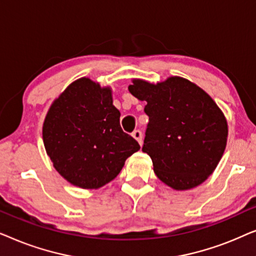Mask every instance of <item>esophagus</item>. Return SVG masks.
<instances>
[{"mask_svg": "<svg viewBox=\"0 0 256 256\" xmlns=\"http://www.w3.org/2000/svg\"><path fill=\"white\" fill-rule=\"evenodd\" d=\"M132 136L134 138L136 141L138 142L140 146H142V141H143V135L141 130H134L132 132Z\"/></svg>", "mask_w": 256, "mask_h": 256, "instance_id": "34e87169", "label": "esophagus"}]
</instances>
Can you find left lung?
<instances>
[{"mask_svg": "<svg viewBox=\"0 0 256 256\" xmlns=\"http://www.w3.org/2000/svg\"><path fill=\"white\" fill-rule=\"evenodd\" d=\"M128 90L146 101L149 116L142 152L160 180L176 191L208 180L222 160L228 126L222 110L204 90L182 76L152 84L132 79Z\"/></svg>", "mask_w": 256, "mask_h": 256, "instance_id": "8db88e82", "label": "left lung"}]
</instances>
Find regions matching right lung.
Listing matches in <instances>:
<instances>
[{
	"instance_id": "right-lung-1",
	"label": "right lung",
	"mask_w": 256,
	"mask_h": 256,
	"mask_svg": "<svg viewBox=\"0 0 256 256\" xmlns=\"http://www.w3.org/2000/svg\"><path fill=\"white\" fill-rule=\"evenodd\" d=\"M112 88L82 76L48 108L43 142L54 168L70 184L99 188L120 174L140 144L120 126Z\"/></svg>"
}]
</instances>
